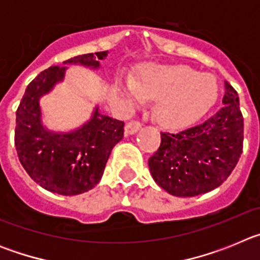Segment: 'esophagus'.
Here are the masks:
<instances>
[{
  "instance_id": "34e87169",
  "label": "esophagus",
  "mask_w": 260,
  "mask_h": 260,
  "mask_svg": "<svg viewBox=\"0 0 260 260\" xmlns=\"http://www.w3.org/2000/svg\"><path fill=\"white\" fill-rule=\"evenodd\" d=\"M141 127H142V125L139 122H137V121H132V122L126 123V126H125L126 135L135 134V133H137Z\"/></svg>"
}]
</instances>
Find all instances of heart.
Returning a JSON list of instances; mask_svg holds the SVG:
<instances>
[{
    "mask_svg": "<svg viewBox=\"0 0 260 260\" xmlns=\"http://www.w3.org/2000/svg\"><path fill=\"white\" fill-rule=\"evenodd\" d=\"M119 89L128 104L157 99L155 116L162 126L181 128L197 122L213 107L219 96L215 75L197 73L185 65H146L139 79L123 78Z\"/></svg>",
    "mask_w": 260,
    "mask_h": 260,
    "instance_id": "obj_1",
    "label": "heart"
}]
</instances>
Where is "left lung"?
<instances>
[{"instance_id":"left-lung-1","label":"left lung","mask_w":260,"mask_h":260,"mask_svg":"<svg viewBox=\"0 0 260 260\" xmlns=\"http://www.w3.org/2000/svg\"><path fill=\"white\" fill-rule=\"evenodd\" d=\"M224 107L203 123L183 132L161 133L148 160L155 182L174 197H195L219 187L242 153L243 117L237 91L225 82Z\"/></svg>"}]
</instances>
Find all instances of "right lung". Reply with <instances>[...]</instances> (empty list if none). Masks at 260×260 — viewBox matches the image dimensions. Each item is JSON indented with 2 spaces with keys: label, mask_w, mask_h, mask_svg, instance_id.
I'll list each match as a JSON object with an SVG mask.
<instances>
[{
  "label": "right lung",
  "mask_w": 260,
  "mask_h": 260,
  "mask_svg": "<svg viewBox=\"0 0 260 260\" xmlns=\"http://www.w3.org/2000/svg\"><path fill=\"white\" fill-rule=\"evenodd\" d=\"M108 50L82 54L52 66L27 86L17 110L15 148L20 164L36 183L59 195L88 191L102 180L113 147L123 138V125L100 112L99 105L83 125L56 132L44 125L40 100L65 80L69 65L102 68Z\"/></svg>",
  "instance_id": "1"
}]
</instances>
